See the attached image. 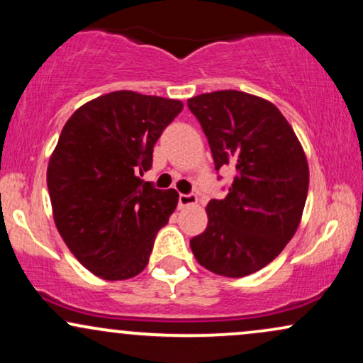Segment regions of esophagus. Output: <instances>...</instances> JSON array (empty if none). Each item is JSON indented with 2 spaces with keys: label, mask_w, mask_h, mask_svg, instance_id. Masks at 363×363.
I'll return each instance as SVG.
<instances>
[{
  "label": "esophagus",
  "mask_w": 363,
  "mask_h": 363,
  "mask_svg": "<svg viewBox=\"0 0 363 363\" xmlns=\"http://www.w3.org/2000/svg\"><path fill=\"white\" fill-rule=\"evenodd\" d=\"M198 203V196L194 193L189 194H179V208H186V206H193Z\"/></svg>",
  "instance_id": "1"
}]
</instances>
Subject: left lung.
<instances>
[{
    "instance_id": "left-lung-1",
    "label": "left lung",
    "mask_w": 363,
    "mask_h": 363,
    "mask_svg": "<svg viewBox=\"0 0 363 363\" xmlns=\"http://www.w3.org/2000/svg\"><path fill=\"white\" fill-rule=\"evenodd\" d=\"M187 107L205 131L215 169L235 170L228 194L208 203V227L191 239V251L210 272L247 277L297 232L309 189L306 153L281 112L256 95L211 91Z\"/></svg>"
}]
</instances>
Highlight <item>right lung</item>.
I'll use <instances>...</instances> for the list:
<instances>
[{"label":"right lung","instance_id":"obj_1","mask_svg":"<svg viewBox=\"0 0 363 363\" xmlns=\"http://www.w3.org/2000/svg\"><path fill=\"white\" fill-rule=\"evenodd\" d=\"M181 111V101L119 90L86 102L62 128L48 165L54 222L73 256L104 280L143 272L176 210L177 191L141 176Z\"/></svg>","mask_w":363,"mask_h":363}]
</instances>
